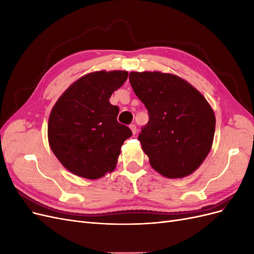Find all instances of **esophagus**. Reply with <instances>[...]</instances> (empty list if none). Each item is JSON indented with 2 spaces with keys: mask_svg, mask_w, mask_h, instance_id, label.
<instances>
[{
  "mask_svg": "<svg viewBox=\"0 0 254 254\" xmlns=\"http://www.w3.org/2000/svg\"><path fill=\"white\" fill-rule=\"evenodd\" d=\"M129 128H130V130H131L132 134H135V133H136V126H135V125H133V124L130 125Z\"/></svg>",
  "mask_w": 254,
  "mask_h": 254,
  "instance_id": "34e87169",
  "label": "esophagus"
}]
</instances>
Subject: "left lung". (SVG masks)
<instances>
[{"label":"left lung","mask_w":254,"mask_h":254,"mask_svg":"<svg viewBox=\"0 0 254 254\" xmlns=\"http://www.w3.org/2000/svg\"><path fill=\"white\" fill-rule=\"evenodd\" d=\"M129 81L148 110L139 140L153 170L171 179L194 173L212 148L216 119L211 105L171 73L130 72Z\"/></svg>","instance_id":"left-lung-1"}]
</instances>
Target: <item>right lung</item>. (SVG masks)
<instances>
[{
	"instance_id": "add662e5",
	"label": "right lung",
	"mask_w": 254,
	"mask_h": 254,
	"mask_svg": "<svg viewBox=\"0 0 254 254\" xmlns=\"http://www.w3.org/2000/svg\"><path fill=\"white\" fill-rule=\"evenodd\" d=\"M127 77V71L119 70L83 75L54 105L49 144L68 172L95 180L114 171L122 145L132 133L118 122L120 109L109 98Z\"/></svg>"
}]
</instances>
